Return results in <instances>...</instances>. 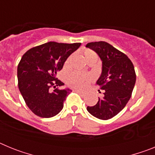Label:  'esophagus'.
Wrapping results in <instances>:
<instances>
[{
	"label": "esophagus",
	"mask_w": 155,
	"mask_h": 155,
	"mask_svg": "<svg viewBox=\"0 0 155 155\" xmlns=\"http://www.w3.org/2000/svg\"><path fill=\"white\" fill-rule=\"evenodd\" d=\"M74 91H76V92H77V93H78V94H81V95H84V93L83 92V91H80V90H78V89H75Z\"/></svg>",
	"instance_id": "1"
}]
</instances>
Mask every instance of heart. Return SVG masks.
<instances>
[{"label": "heart", "instance_id": "1", "mask_svg": "<svg viewBox=\"0 0 155 155\" xmlns=\"http://www.w3.org/2000/svg\"><path fill=\"white\" fill-rule=\"evenodd\" d=\"M84 55L87 61L88 62L89 61L92 59H98V55L95 52L90 49H86L84 50ZM72 56H70L67 61H65L64 66L65 68H68L70 66ZM93 81L92 75L89 74H84L81 73L78 71H74L72 73L70 74L67 78V83L71 87H75V88H78V89H84L87 87L88 84Z\"/></svg>", "mask_w": 155, "mask_h": 155}]
</instances>
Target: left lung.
<instances>
[{
	"mask_svg": "<svg viewBox=\"0 0 155 155\" xmlns=\"http://www.w3.org/2000/svg\"><path fill=\"white\" fill-rule=\"evenodd\" d=\"M86 47L94 50L102 61L97 84L103 91L96 105L87 106V110L99 120H109L123 110L130 98L136 82L134 64L125 53L106 42H88Z\"/></svg>",
	"mask_w": 155,
	"mask_h": 155,
	"instance_id": "8db88e82",
	"label": "left lung"
}]
</instances>
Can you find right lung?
Returning a JSON list of instances; mask_svg holds the SVG:
<instances>
[{
  "instance_id": "add662e5",
  "label": "right lung",
  "mask_w": 155,
  "mask_h": 155,
  "mask_svg": "<svg viewBox=\"0 0 155 155\" xmlns=\"http://www.w3.org/2000/svg\"><path fill=\"white\" fill-rule=\"evenodd\" d=\"M81 46L76 43L49 42L28 50L18 66V88L30 110L42 118L58 114L64 107L69 88L57 87L64 83L56 78L64 62ZM53 87V91L50 88Z\"/></svg>"
}]
</instances>
